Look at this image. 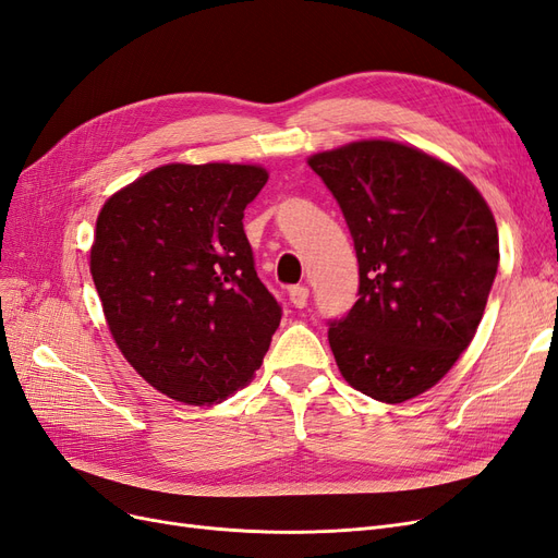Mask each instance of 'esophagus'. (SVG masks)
<instances>
[{
  "label": "esophagus",
  "instance_id": "1",
  "mask_svg": "<svg viewBox=\"0 0 558 558\" xmlns=\"http://www.w3.org/2000/svg\"><path fill=\"white\" fill-rule=\"evenodd\" d=\"M307 298H310V289H307V286H291V289H289L291 305L298 307V310H302V307L307 305Z\"/></svg>",
  "mask_w": 558,
  "mask_h": 558
}]
</instances>
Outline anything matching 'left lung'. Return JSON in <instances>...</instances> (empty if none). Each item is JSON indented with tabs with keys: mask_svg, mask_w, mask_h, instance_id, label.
I'll return each mask as SVG.
<instances>
[{
	"mask_svg": "<svg viewBox=\"0 0 558 558\" xmlns=\"http://www.w3.org/2000/svg\"><path fill=\"white\" fill-rule=\"evenodd\" d=\"M359 258V300L328 320L356 391L404 402L428 391L472 342L498 272V228L459 170L398 142L316 154Z\"/></svg>",
	"mask_w": 558,
	"mask_h": 558,
	"instance_id": "obj_1",
	"label": "left lung"
}]
</instances>
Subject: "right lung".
I'll use <instances>...</instances> for the list:
<instances>
[{"mask_svg": "<svg viewBox=\"0 0 558 558\" xmlns=\"http://www.w3.org/2000/svg\"><path fill=\"white\" fill-rule=\"evenodd\" d=\"M256 165H162L97 216L90 275L128 363L160 393L214 404L246 386L279 328L258 279L244 209Z\"/></svg>", "mask_w": 558, "mask_h": 558, "instance_id": "obj_1", "label": "right lung"}]
</instances>
